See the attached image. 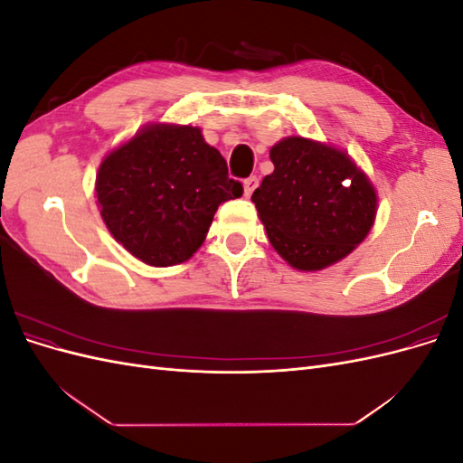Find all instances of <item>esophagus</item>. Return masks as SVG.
<instances>
[{
  "label": "esophagus",
  "instance_id": "obj_1",
  "mask_svg": "<svg viewBox=\"0 0 463 463\" xmlns=\"http://www.w3.org/2000/svg\"><path fill=\"white\" fill-rule=\"evenodd\" d=\"M257 185H259V179H257V175H250V177H247L245 181H243V189H245V194L249 197V194H253V191L257 189Z\"/></svg>",
  "mask_w": 463,
  "mask_h": 463
}]
</instances>
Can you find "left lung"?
<instances>
[{
    "mask_svg": "<svg viewBox=\"0 0 463 463\" xmlns=\"http://www.w3.org/2000/svg\"><path fill=\"white\" fill-rule=\"evenodd\" d=\"M274 172L250 201L272 247L293 269L320 270L365 240L376 193L345 152L303 137L270 148Z\"/></svg>",
    "mask_w": 463,
    "mask_h": 463,
    "instance_id": "left-lung-1",
    "label": "left lung"
}]
</instances>
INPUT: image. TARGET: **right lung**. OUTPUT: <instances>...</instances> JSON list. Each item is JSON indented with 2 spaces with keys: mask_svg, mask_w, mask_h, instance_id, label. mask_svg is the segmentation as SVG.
<instances>
[{
  "mask_svg": "<svg viewBox=\"0 0 463 463\" xmlns=\"http://www.w3.org/2000/svg\"><path fill=\"white\" fill-rule=\"evenodd\" d=\"M243 194L222 154L191 125H150L109 152L96 199L109 233L150 266L193 257L220 203Z\"/></svg>",
  "mask_w": 463,
  "mask_h": 463,
  "instance_id": "1",
  "label": "right lung"
}]
</instances>
